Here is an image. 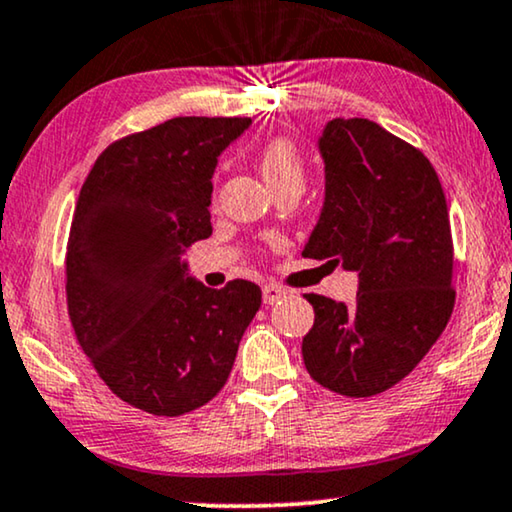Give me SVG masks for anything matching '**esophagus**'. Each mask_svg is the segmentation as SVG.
I'll return each instance as SVG.
<instances>
[{
  "instance_id": "obj_1",
  "label": "esophagus",
  "mask_w": 512,
  "mask_h": 512,
  "mask_svg": "<svg viewBox=\"0 0 512 512\" xmlns=\"http://www.w3.org/2000/svg\"><path fill=\"white\" fill-rule=\"evenodd\" d=\"M288 295V290H283L281 285H276V283H269V285H264L262 288V297H264V304H276V302H281V299Z\"/></svg>"
}]
</instances>
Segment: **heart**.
Here are the masks:
<instances>
[{
	"label": "heart",
	"mask_w": 512,
	"mask_h": 512,
	"mask_svg": "<svg viewBox=\"0 0 512 512\" xmlns=\"http://www.w3.org/2000/svg\"><path fill=\"white\" fill-rule=\"evenodd\" d=\"M260 166L271 187L283 182H304V159L288 138H274L262 147Z\"/></svg>",
	"instance_id": "b5f03b06"
}]
</instances>
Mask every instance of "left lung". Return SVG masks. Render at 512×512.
I'll list each match as a JSON object with an SVG mask.
<instances>
[{
	"label": "left lung",
	"mask_w": 512,
	"mask_h": 512,
	"mask_svg": "<svg viewBox=\"0 0 512 512\" xmlns=\"http://www.w3.org/2000/svg\"><path fill=\"white\" fill-rule=\"evenodd\" d=\"M325 194L304 257L356 271V302L304 295V365L320 386L370 398L407 377L454 309L445 192L419 149L367 119H332L318 138Z\"/></svg>",
	"instance_id": "8db88e82"
}]
</instances>
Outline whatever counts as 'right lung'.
Here are the masks:
<instances>
[{
  "mask_svg": "<svg viewBox=\"0 0 512 512\" xmlns=\"http://www.w3.org/2000/svg\"><path fill=\"white\" fill-rule=\"evenodd\" d=\"M248 117H175L98 156L67 243V309L81 349L128 405L180 417L227 384L262 304L250 281L206 288L185 252L213 234L217 159Z\"/></svg>",
  "mask_w": 512,
  "mask_h": 512,
  "instance_id": "add662e5",
  "label": "right lung"
}]
</instances>
